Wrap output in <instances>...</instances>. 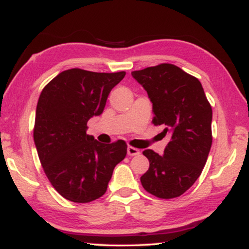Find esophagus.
Segmentation results:
<instances>
[{
    "instance_id": "obj_1",
    "label": "esophagus",
    "mask_w": 249,
    "mask_h": 249,
    "mask_svg": "<svg viewBox=\"0 0 249 249\" xmlns=\"http://www.w3.org/2000/svg\"><path fill=\"white\" fill-rule=\"evenodd\" d=\"M139 154H140V150L138 149V148H134L132 146L127 147V155L128 156H135V155H139Z\"/></svg>"
}]
</instances>
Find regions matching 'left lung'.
<instances>
[{
	"label": "left lung",
	"mask_w": 249,
	"mask_h": 249,
	"mask_svg": "<svg viewBox=\"0 0 249 249\" xmlns=\"http://www.w3.org/2000/svg\"><path fill=\"white\" fill-rule=\"evenodd\" d=\"M153 103V124L163 125L170 135L164 154H142L149 169L140 180L148 193L160 199L184 194L199 178L213 142L212 106L197 78L169 63L133 71Z\"/></svg>",
	"instance_id": "1"
}]
</instances>
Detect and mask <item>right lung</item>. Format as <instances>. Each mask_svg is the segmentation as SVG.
I'll use <instances>...</instances> for the list:
<instances>
[{
  "instance_id": "obj_1",
  "label": "right lung",
  "mask_w": 249,
  "mask_h": 249,
  "mask_svg": "<svg viewBox=\"0 0 249 249\" xmlns=\"http://www.w3.org/2000/svg\"><path fill=\"white\" fill-rule=\"evenodd\" d=\"M124 77V71L70 69L40 94L34 142L50 184L69 201L87 203L101 197L115 166L126 156L125 141L100 143L86 134L87 122L102 114L109 93Z\"/></svg>"
}]
</instances>
